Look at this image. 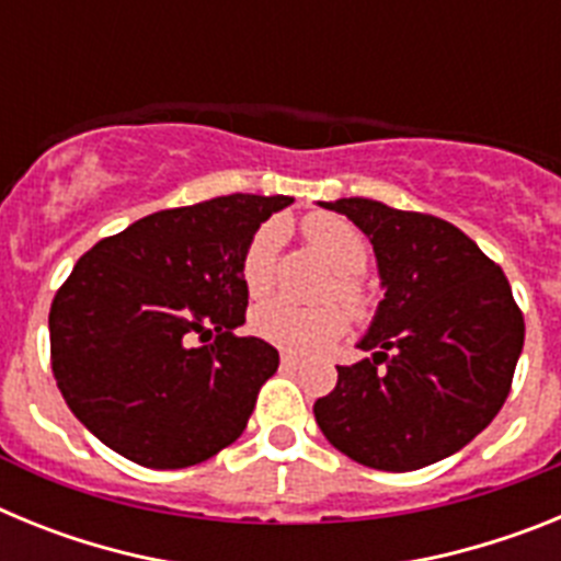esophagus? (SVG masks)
I'll use <instances>...</instances> for the list:
<instances>
[{
	"instance_id": "esophagus-1",
	"label": "esophagus",
	"mask_w": 561,
	"mask_h": 561,
	"mask_svg": "<svg viewBox=\"0 0 561 561\" xmlns=\"http://www.w3.org/2000/svg\"><path fill=\"white\" fill-rule=\"evenodd\" d=\"M280 365H284L286 370L300 368V356H297V354H280Z\"/></svg>"
}]
</instances>
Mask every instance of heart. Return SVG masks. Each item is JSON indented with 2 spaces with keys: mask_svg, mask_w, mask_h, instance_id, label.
I'll use <instances>...</instances> for the list:
<instances>
[{
  "mask_svg": "<svg viewBox=\"0 0 561 561\" xmlns=\"http://www.w3.org/2000/svg\"><path fill=\"white\" fill-rule=\"evenodd\" d=\"M304 236L336 272L329 295L340 297L354 314H365L370 309V295L368 286L362 284L359 272L368 264V238L362 236L359 227L340 219L334 213L309 216L304 221ZM280 238H284L280 221H270L250 238V244L241 255V284L252 297L266 295L275 284V261ZM250 325L261 340L272 342L277 348L311 354V351H320L334 340H340L348 329V317L334 304L306 309V306L277 297V300H266V304L252 309Z\"/></svg>",
  "mask_w": 561,
  "mask_h": 561,
  "instance_id": "obj_1",
  "label": "heart"
}]
</instances>
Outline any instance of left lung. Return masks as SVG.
<instances>
[{"mask_svg": "<svg viewBox=\"0 0 561 561\" xmlns=\"http://www.w3.org/2000/svg\"><path fill=\"white\" fill-rule=\"evenodd\" d=\"M370 238L385 300L314 401L331 447L381 472H413L463 449L512 390L525 323L503 270L472 238L427 213L374 199L320 202Z\"/></svg>", "mask_w": 561, "mask_h": 561, "instance_id": "8db88e82", "label": "left lung"}]
</instances>
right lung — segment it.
<instances>
[{
	"label": "right lung",
	"instance_id": "right-lung-1",
	"mask_svg": "<svg viewBox=\"0 0 561 561\" xmlns=\"http://www.w3.org/2000/svg\"><path fill=\"white\" fill-rule=\"evenodd\" d=\"M289 205L232 193L151 213L78 261L49 309V354L67 408L108 449L185 469L244 433L280 359L270 342L232 334L250 297L241 255Z\"/></svg>",
	"mask_w": 561,
	"mask_h": 561
}]
</instances>
